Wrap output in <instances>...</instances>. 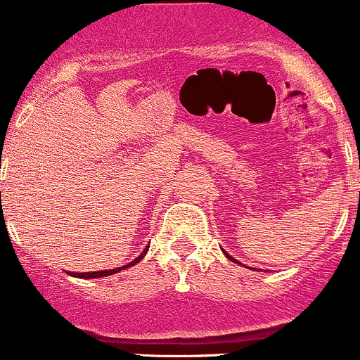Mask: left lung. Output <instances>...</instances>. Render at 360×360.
<instances>
[{
  "mask_svg": "<svg viewBox=\"0 0 360 360\" xmlns=\"http://www.w3.org/2000/svg\"><path fill=\"white\" fill-rule=\"evenodd\" d=\"M224 255H226V257H227V259H231V261H234V259H233V257H231V255H229V254H227V252H224Z\"/></svg>",
  "mask_w": 360,
  "mask_h": 360,
  "instance_id": "8db88e82",
  "label": "left lung"
}]
</instances>
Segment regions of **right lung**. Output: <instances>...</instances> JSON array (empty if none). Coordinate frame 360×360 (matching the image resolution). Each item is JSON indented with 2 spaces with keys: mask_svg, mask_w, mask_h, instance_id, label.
I'll list each match as a JSON object with an SVG mask.
<instances>
[{
  "mask_svg": "<svg viewBox=\"0 0 360 360\" xmlns=\"http://www.w3.org/2000/svg\"><path fill=\"white\" fill-rule=\"evenodd\" d=\"M147 252H148V247H145V248H143V252H141V254L138 255V257L134 259V261L127 262V264L120 266V268H115V269H103V271H92V273H71V275L77 276V278H101V276L115 275V273L122 271V269H127V268H131V266L138 264V262H140L141 259L145 257V254H147Z\"/></svg>",
  "mask_w": 360,
  "mask_h": 360,
  "instance_id": "obj_1",
  "label": "right lung"
}]
</instances>
